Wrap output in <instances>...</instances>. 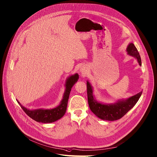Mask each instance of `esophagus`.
<instances>
[{
    "label": "esophagus",
    "instance_id": "esophagus-1",
    "mask_svg": "<svg viewBox=\"0 0 157 157\" xmlns=\"http://www.w3.org/2000/svg\"><path fill=\"white\" fill-rule=\"evenodd\" d=\"M80 71L82 76H85L88 73V68L86 66H83L81 67Z\"/></svg>",
    "mask_w": 157,
    "mask_h": 157
}]
</instances>
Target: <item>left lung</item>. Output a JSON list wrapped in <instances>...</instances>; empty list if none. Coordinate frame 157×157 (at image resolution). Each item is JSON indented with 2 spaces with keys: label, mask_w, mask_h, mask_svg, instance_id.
<instances>
[{
  "label": "left lung",
  "mask_w": 157,
  "mask_h": 157,
  "mask_svg": "<svg viewBox=\"0 0 157 157\" xmlns=\"http://www.w3.org/2000/svg\"><path fill=\"white\" fill-rule=\"evenodd\" d=\"M126 51L128 55L136 58L140 65L141 66L140 53L133 43L131 42L128 44ZM87 89L88 103L90 110L100 119L108 121H117L124 116L134 106L143 93V91H141L128 98L118 99L113 103L106 104L99 102L95 99L93 94V87L89 81H87Z\"/></svg>",
  "instance_id": "1"
}]
</instances>
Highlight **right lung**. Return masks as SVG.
<instances>
[{"label":"right lung","instance_id":"add662e5","mask_svg":"<svg viewBox=\"0 0 157 157\" xmlns=\"http://www.w3.org/2000/svg\"><path fill=\"white\" fill-rule=\"evenodd\" d=\"M78 73H75L74 75L70 76L67 79L65 84V90H64V93L63 94V99L61 101L60 104L54 108H39L30 109L21 105V104L17 100V101L18 104L20 105L21 108L23 109V111L26 113V115H29L31 118L34 120L36 122H42L44 124L54 122L61 118L65 114L71 89L78 81Z\"/></svg>","mask_w":157,"mask_h":157}]
</instances>
